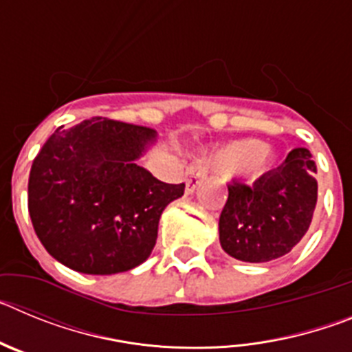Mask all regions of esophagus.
I'll return each instance as SVG.
<instances>
[{
  "mask_svg": "<svg viewBox=\"0 0 352 352\" xmlns=\"http://www.w3.org/2000/svg\"><path fill=\"white\" fill-rule=\"evenodd\" d=\"M208 176V169L204 164H201V162H195V164H192L188 169H186V188L185 192L186 194H192V192L197 188V185L203 179H206Z\"/></svg>",
  "mask_w": 352,
  "mask_h": 352,
  "instance_id": "obj_1",
  "label": "esophagus"
}]
</instances>
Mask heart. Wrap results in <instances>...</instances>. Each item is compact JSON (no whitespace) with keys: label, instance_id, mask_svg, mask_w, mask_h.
I'll return each mask as SVG.
<instances>
[{"label":"heart","instance_id":"obj_1","mask_svg":"<svg viewBox=\"0 0 352 352\" xmlns=\"http://www.w3.org/2000/svg\"><path fill=\"white\" fill-rule=\"evenodd\" d=\"M275 162V151L270 146H264L257 139H243L223 146L217 157L214 166L226 174L266 173Z\"/></svg>","mask_w":352,"mask_h":352}]
</instances>
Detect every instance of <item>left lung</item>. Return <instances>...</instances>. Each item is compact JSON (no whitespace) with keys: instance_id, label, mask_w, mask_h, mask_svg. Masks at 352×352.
Instances as JSON below:
<instances>
[{"instance_id":"obj_1","label":"left lung","mask_w":352,"mask_h":352,"mask_svg":"<svg viewBox=\"0 0 352 352\" xmlns=\"http://www.w3.org/2000/svg\"><path fill=\"white\" fill-rule=\"evenodd\" d=\"M316 173L309 149L296 148L252 185H227L229 197L219 220L223 252L245 263H268L289 254L312 222Z\"/></svg>"}]
</instances>
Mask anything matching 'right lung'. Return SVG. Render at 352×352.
Segmentation results:
<instances>
[{"label": "right lung", "mask_w": 352, "mask_h": 352, "mask_svg": "<svg viewBox=\"0 0 352 352\" xmlns=\"http://www.w3.org/2000/svg\"><path fill=\"white\" fill-rule=\"evenodd\" d=\"M155 141V130L105 118L47 139L30 170L28 210L56 261L113 275L148 259L162 211L185 192V183L160 182L138 164Z\"/></svg>", "instance_id": "obj_1"}]
</instances>
